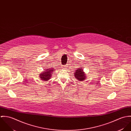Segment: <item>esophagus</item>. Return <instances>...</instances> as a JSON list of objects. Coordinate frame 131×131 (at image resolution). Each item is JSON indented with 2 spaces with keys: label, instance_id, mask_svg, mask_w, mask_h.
<instances>
[{
  "label": "esophagus",
  "instance_id": "esophagus-1",
  "mask_svg": "<svg viewBox=\"0 0 131 131\" xmlns=\"http://www.w3.org/2000/svg\"><path fill=\"white\" fill-rule=\"evenodd\" d=\"M62 67L63 68H64V69H66V68H67V66L63 65V66H62Z\"/></svg>",
  "mask_w": 131,
  "mask_h": 131
}]
</instances>
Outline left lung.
<instances>
[{
	"mask_svg": "<svg viewBox=\"0 0 131 131\" xmlns=\"http://www.w3.org/2000/svg\"><path fill=\"white\" fill-rule=\"evenodd\" d=\"M75 77L78 80L80 81H84V80L86 79V75H85V73H84L82 69H79L75 73Z\"/></svg>",
	"mask_w": 131,
	"mask_h": 131,
	"instance_id": "obj_1",
	"label": "left lung"
}]
</instances>
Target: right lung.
I'll use <instances>...</instances> for the list:
<instances>
[{
	"instance_id": "1",
	"label": "right lung",
	"mask_w": 131,
	"mask_h": 131,
	"mask_svg": "<svg viewBox=\"0 0 131 131\" xmlns=\"http://www.w3.org/2000/svg\"><path fill=\"white\" fill-rule=\"evenodd\" d=\"M54 71V70L51 69H47L46 71L43 72V73H41L40 74V78L43 81H48L50 79V77L51 76V74H52V72Z\"/></svg>"
}]
</instances>
